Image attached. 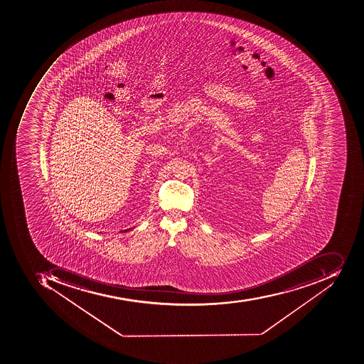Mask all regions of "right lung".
<instances>
[{"instance_id":"add662e5","label":"right lung","mask_w":364,"mask_h":364,"mask_svg":"<svg viewBox=\"0 0 364 364\" xmlns=\"http://www.w3.org/2000/svg\"><path fill=\"white\" fill-rule=\"evenodd\" d=\"M129 230V229H126V230H124V232H126V231Z\"/></svg>"}]
</instances>
